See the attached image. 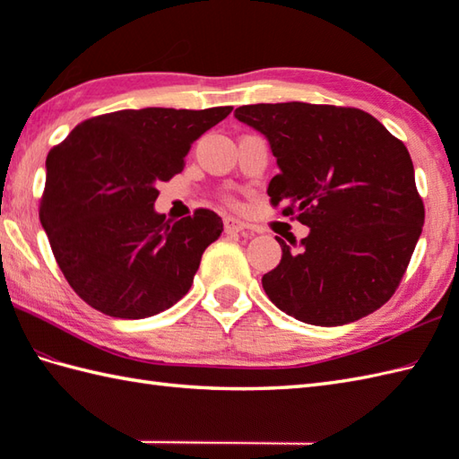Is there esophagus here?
I'll list each match as a JSON object with an SVG mask.
<instances>
[{"mask_svg":"<svg viewBox=\"0 0 459 459\" xmlns=\"http://www.w3.org/2000/svg\"><path fill=\"white\" fill-rule=\"evenodd\" d=\"M245 229H247V224L240 219H235V217L224 219V230H227L229 235H232V232H242Z\"/></svg>","mask_w":459,"mask_h":459,"instance_id":"esophagus-1","label":"esophagus"}]
</instances>
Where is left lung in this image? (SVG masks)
Instances as JSON below:
<instances>
[{
    "label": "left lung",
    "instance_id": "left-lung-1",
    "mask_svg": "<svg viewBox=\"0 0 459 459\" xmlns=\"http://www.w3.org/2000/svg\"><path fill=\"white\" fill-rule=\"evenodd\" d=\"M235 116L264 134L280 173L272 207L309 227L284 240L262 276L270 301L311 325H345L393 298L420 238L424 203L406 145L375 116L349 106L248 104Z\"/></svg>",
    "mask_w": 459,
    "mask_h": 459
}]
</instances>
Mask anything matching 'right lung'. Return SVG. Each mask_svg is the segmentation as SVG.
Masks as SVG:
<instances>
[{
  "mask_svg": "<svg viewBox=\"0 0 459 459\" xmlns=\"http://www.w3.org/2000/svg\"><path fill=\"white\" fill-rule=\"evenodd\" d=\"M230 110L94 116L48 152L39 219L58 268L91 307L110 317L143 319L187 294L222 221L197 209L171 222L153 211L155 187L183 169L191 143Z\"/></svg>",
  "mask_w": 459,
  "mask_h": 459,
  "instance_id": "add662e5",
  "label": "right lung"
}]
</instances>
